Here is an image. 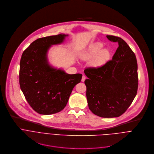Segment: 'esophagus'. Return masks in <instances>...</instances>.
<instances>
[{
    "label": "esophagus",
    "instance_id": "esophagus-1",
    "mask_svg": "<svg viewBox=\"0 0 154 154\" xmlns=\"http://www.w3.org/2000/svg\"><path fill=\"white\" fill-rule=\"evenodd\" d=\"M85 79H86V76L83 75L82 76V82H85Z\"/></svg>",
    "mask_w": 154,
    "mask_h": 154
}]
</instances>
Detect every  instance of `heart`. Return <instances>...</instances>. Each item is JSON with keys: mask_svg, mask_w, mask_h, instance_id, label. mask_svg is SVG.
I'll return each mask as SVG.
<instances>
[{"mask_svg": "<svg viewBox=\"0 0 154 154\" xmlns=\"http://www.w3.org/2000/svg\"><path fill=\"white\" fill-rule=\"evenodd\" d=\"M102 48V43L99 42H95L90 46L88 51L84 53L81 57L83 60H89L96 56L93 60V64L94 65L101 64L109 56V52L106 49L100 50Z\"/></svg>", "mask_w": 154, "mask_h": 154, "instance_id": "1", "label": "heart"}]
</instances>
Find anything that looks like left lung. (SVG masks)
Here are the masks:
<instances>
[{
    "mask_svg": "<svg viewBox=\"0 0 154 154\" xmlns=\"http://www.w3.org/2000/svg\"><path fill=\"white\" fill-rule=\"evenodd\" d=\"M118 48L112 57L99 67L85 68L88 78L85 81L90 110L102 118H116L126 112L138 90V64L136 56L122 38L106 35Z\"/></svg>",
    "mask_w": 154,
    "mask_h": 154,
    "instance_id": "obj_1",
    "label": "left lung"
}]
</instances>
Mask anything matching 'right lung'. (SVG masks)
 Returning a JSON list of instances; mask_svg holds the SVG:
<instances>
[{
    "label": "right lung",
    "mask_w": 154,
    "mask_h": 154,
    "mask_svg": "<svg viewBox=\"0 0 154 154\" xmlns=\"http://www.w3.org/2000/svg\"><path fill=\"white\" fill-rule=\"evenodd\" d=\"M66 35L40 38L23 52L20 61L19 85L26 99L39 114L60 112L66 105L74 87L80 82L81 74H68L52 68L47 59L52 45L61 43Z\"/></svg>",
    "instance_id": "add662e5"
}]
</instances>
